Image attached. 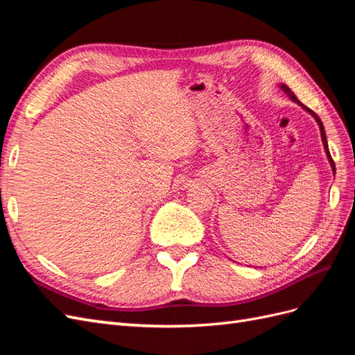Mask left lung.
I'll return each mask as SVG.
<instances>
[{"label":"left lung","instance_id":"left-lung-1","mask_svg":"<svg viewBox=\"0 0 355 355\" xmlns=\"http://www.w3.org/2000/svg\"><path fill=\"white\" fill-rule=\"evenodd\" d=\"M280 87L284 90V93H287L288 96H290V99H292V101H295L296 103H299L300 106H304L302 103H300L299 101H297V98H296V96L292 93V92H290V89L287 87V85L286 84H282L280 85ZM304 110L305 111H308L311 115H313L314 118H315V120H317V123H318V125H320V133H321V141H323V145H324V149H326V154H327V158H329V161H330V166H331V170H333V175H335V171H336V168H335V161H333L331 159V155H330V153H329V145H327V137H326V133H324V125H323V123H321V120H320V118H318V115L314 112V111H311V110H308L306 108V106H304Z\"/></svg>","mask_w":355,"mask_h":355}]
</instances>
